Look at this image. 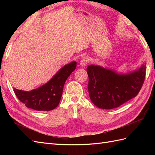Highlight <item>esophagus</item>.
<instances>
[{"mask_svg":"<svg viewBox=\"0 0 155 155\" xmlns=\"http://www.w3.org/2000/svg\"><path fill=\"white\" fill-rule=\"evenodd\" d=\"M89 62V58L88 57H83V58L81 59L80 61V64L82 66V67H85Z\"/></svg>","mask_w":155,"mask_h":155,"instance_id":"obj_1","label":"esophagus"}]
</instances>
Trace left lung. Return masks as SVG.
<instances>
[{
  "mask_svg": "<svg viewBox=\"0 0 155 155\" xmlns=\"http://www.w3.org/2000/svg\"><path fill=\"white\" fill-rule=\"evenodd\" d=\"M88 90L93 103L103 109L117 108L135 97L143 87L146 65L128 74L93 64L87 67Z\"/></svg>",
  "mask_w": 155,
  "mask_h": 155,
  "instance_id": "left-lung-1",
  "label": "left lung"
}]
</instances>
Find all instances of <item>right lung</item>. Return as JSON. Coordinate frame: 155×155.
<instances>
[{"instance_id":"1","label":"right lung","mask_w":155,"mask_h":155,"mask_svg":"<svg viewBox=\"0 0 155 155\" xmlns=\"http://www.w3.org/2000/svg\"><path fill=\"white\" fill-rule=\"evenodd\" d=\"M77 62L65 65L47 84L30 92L16 89L14 92L25 106L36 110H51L57 107L62 94L66 81L76 69Z\"/></svg>"}]
</instances>
